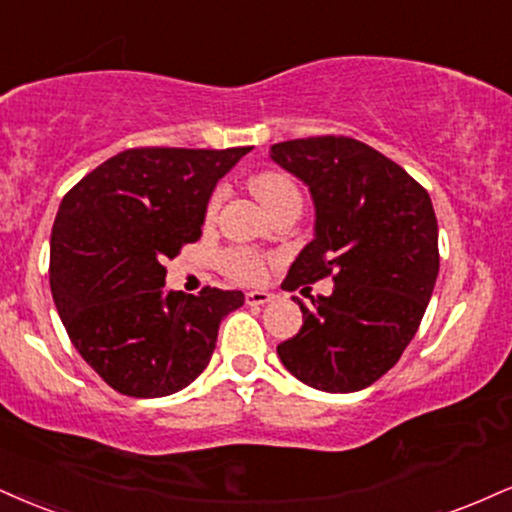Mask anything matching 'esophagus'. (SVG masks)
Listing matches in <instances>:
<instances>
[{
    "instance_id": "1",
    "label": "esophagus",
    "mask_w": 512,
    "mask_h": 512,
    "mask_svg": "<svg viewBox=\"0 0 512 512\" xmlns=\"http://www.w3.org/2000/svg\"><path fill=\"white\" fill-rule=\"evenodd\" d=\"M272 298H274V295L267 293V291H248V293H245V303H248V305H264V303H269Z\"/></svg>"
}]
</instances>
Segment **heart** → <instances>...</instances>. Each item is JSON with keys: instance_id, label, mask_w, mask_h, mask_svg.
<instances>
[{"instance_id": "b5f03b06", "label": "heart", "mask_w": 512, "mask_h": 512, "mask_svg": "<svg viewBox=\"0 0 512 512\" xmlns=\"http://www.w3.org/2000/svg\"><path fill=\"white\" fill-rule=\"evenodd\" d=\"M252 193H255L257 200L262 202L267 212H274L276 207L286 205L291 200H300L298 188L288 176L276 174V171H264V174H257L250 181ZM221 197H224V190H214V195L209 197L205 217L212 221L217 217ZM221 269H224L226 276H231L233 281L238 283H257L264 279V269H267V262L260 252L248 250V248H231L224 250L219 257Z\"/></svg>"}]
</instances>
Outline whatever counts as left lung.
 I'll use <instances>...</instances> for the list:
<instances>
[{"instance_id":"obj_1","label":"left lung","mask_w":512,"mask_h":512,"mask_svg":"<svg viewBox=\"0 0 512 512\" xmlns=\"http://www.w3.org/2000/svg\"><path fill=\"white\" fill-rule=\"evenodd\" d=\"M269 157L315 202V238L281 286L334 281L331 295H310V305L293 298L303 326L276 353L312 389H367L400 360L432 298L439 276L432 200L403 166L346 135L286 140Z\"/></svg>"}]
</instances>
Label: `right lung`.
<instances>
[{"label":"right lung","instance_id":"right-lung-1","mask_svg":"<svg viewBox=\"0 0 512 512\" xmlns=\"http://www.w3.org/2000/svg\"><path fill=\"white\" fill-rule=\"evenodd\" d=\"M250 147H135L80 178L61 200L49 286L83 360L114 391L162 398L202 374L240 291H164L166 260L202 236L214 186Z\"/></svg>","mask_w":512,"mask_h":512}]
</instances>
